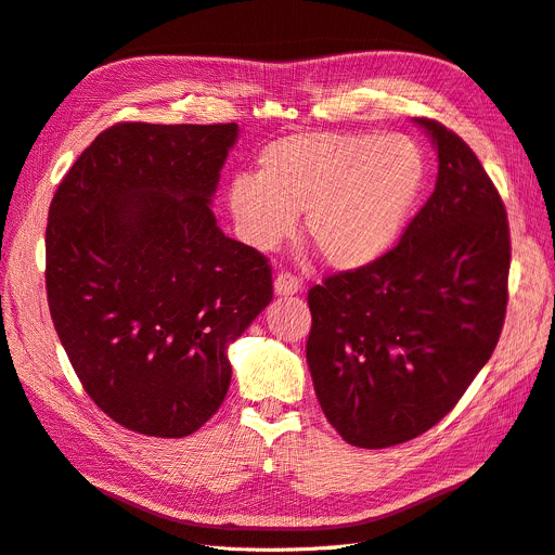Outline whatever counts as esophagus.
I'll list each match as a JSON object with an SVG mask.
<instances>
[{"label": "esophagus", "mask_w": 555, "mask_h": 555, "mask_svg": "<svg viewBox=\"0 0 555 555\" xmlns=\"http://www.w3.org/2000/svg\"><path fill=\"white\" fill-rule=\"evenodd\" d=\"M299 279L297 276H293L291 272H281V274H276V279H274V293L279 295V297H288V295H295V293H299Z\"/></svg>", "instance_id": "1"}]
</instances>
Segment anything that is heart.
Instances as JSON below:
<instances>
[{
    "instance_id": "heart-1",
    "label": "heart",
    "mask_w": 555,
    "mask_h": 555,
    "mask_svg": "<svg viewBox=\"0 0 555 555\" xmlns=\"http://www.w3.org/2000/svg\"><path fill=\"white\" fill-rule=\"evenodd\" d=\"M423 182L425 159L409 137L306 132L270 143L256 178L231 182L229 208L256 249L291 237L306 215L324 262L357 270L396 242Z\"/></svg>"
}]
</instances>
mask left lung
Wrapping results in <instances>:
<instances>
[{
  "label": "left lung",
  "mask_w": 555,
  "mask_h": 555,
  "mask_svg": "<svg viewBox=\"0 0 555 555\" xmlns=\"http://www.w3.org/2000/svg\"><path fill=\"white\" fill-rule=\"evenodd\" d=\"M433 196L391 251L309 291L306 361L336 433L398 446L437 425L499 343L509 272L505 205L480 159L439 120Z\"/></svg>",
  "instance_id": "8db88e82"
}]
</instances>
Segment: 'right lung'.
Masks as SVG:
<instances>
[{"mask_svg":"<svg viewBox=\"0 0 555 555\" xmlns=\"http://www.w3.org/2000/svg\"><path fill=\"white\" fill-rule=\"evenodd\" d=\"M235 122H116L61 180L46 288L89 398L162 439L208 423L231 384L229 345L272 301V267L210 210Z\"/></svg>","mask_w":555,"mask_h":555,"instance_id":"obj_1","label":"right lung"}]
</instances>
